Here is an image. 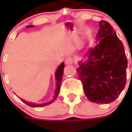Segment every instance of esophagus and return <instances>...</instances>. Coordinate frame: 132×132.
Wrapping results in <instances>:
<instances>
[{"label": "esophagus", "mask_w": 132, "mask_h": 132, "mask_svg": "<svg viewBox=\"0 0 132 132\" xmlns=\"http://www.w3.org/2000/svg\"><path fill=\"white\" fill-rule=\"evenodd\" d=\"M73 58L71 57L67 58V59H65V61L66 65H71V64L73 63Z\"/></svg>", "instance_id": "esophagus-1"}]
</instances>
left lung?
I'll return each instance as SVG.
<instances>
[{"label":"left lung","instance_id":"obj_1","mask_svg":"<svg viewBox=\"0 0 132 132\" xmlns=\"http://www.w3.org/2000/svg\"><path fill=\"white\" fill-rule=\"evenodd\" d=\"M96 42L79 61L77 69L84 92L90 101L108 104L118 97L126 83L128 59L122 42L110 24L99 22Z\"/></svg>","mask_w":132,"mask_h":132}]
</instances>
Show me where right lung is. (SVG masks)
Wrapping results in <instances>:
<instances>
[{
  "label": "right lung",
  "instance_id": "right-lung-1",
  "mask_svg": "<svg viewBox=\"0 0 132 132\" xmlns=\"http://www.w3.org/2000/svg\"><path fill=\"white\" fill-rule=\"evenodd\" d=\"M34 26L33 25H30V26H27V28H32ZM65 67V65H64V62H62L60 65H59V67H57V70H56L55 73V80H56V88L55 90V94L54 96H53V98H52V100L49 102H44V103L42 104H37L35 103V102H28V101H26L24 99L20 98V100L22 101L23 102L27 104L29 106L33 107V108H38V107H42V106H47L50 104L53 103L55 101V99L57 98V97L59 95V90H60V87H61V81H62V79H63V69Z\"/></svg>",
  "mask_w": 132,
  "mask_h": 132
}]
</instances>
